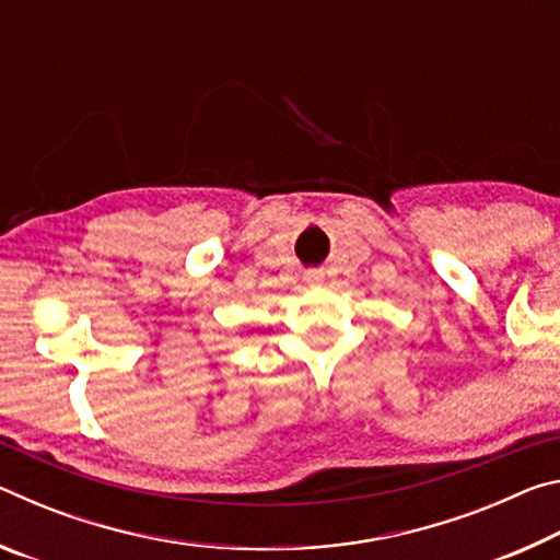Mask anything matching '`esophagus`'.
<instances>
[{
  "label": "esophagus",
  "mask_w": 560,
  "mask_h": 560,
  "mask_svg": "<svg viewBox=\"0 0 560 560\" xmlns=\"http://www.w3.org/2000/svg\"><path fill=\"white\" fill-rule=\"evenodd\" d=\"M306 279H308V281H311V283H318V281H320V279H324V277H320V273H318V271H311V273H308V277H306Z\"/></svg>",
  "instance_id": "esophagus-1"
}]
</instances>
